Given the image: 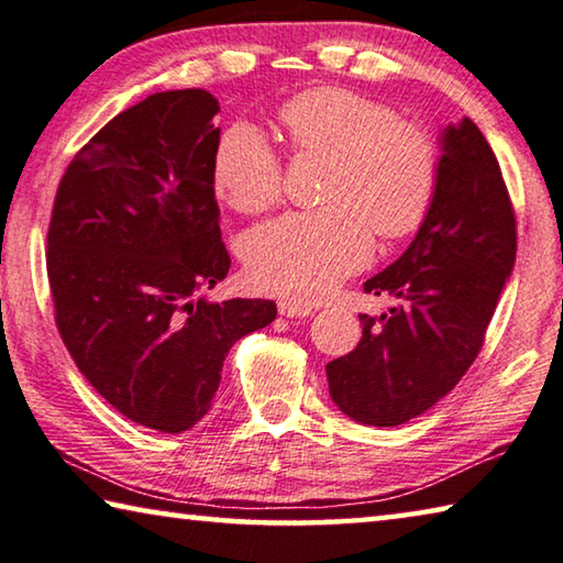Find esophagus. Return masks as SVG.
<instances>
[{
	"label": "esophagus",
	"mask_w": 563,
	"mask_h": 563,
	"mask_svg": "<svg viewBox=\"0 0 563 563\" xmlns=\"http://www.w3.org/2000/svg\"><path fill=\"white\" fill-rule=\"evenodd\" d=\"M311 311H314V309H311L309 307V303H301V301H297V299H282L279 301V314H284V317H309L311 314Z\"/></svg>",
	"instance_id": "34e87169"
}]
</instances>
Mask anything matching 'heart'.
Masks as SVG:
<instances>
[{
  "mask_svg": "<svg viewBox=\"0 0 563 563\" xmlns=\"http://www.w3.org/2000/svg\"><path fill=\"white\" fill-rule=\"evenodd\" d=\"M297 156L327 159L321 209L294 211L246 236L256 289L317 299L372 256V232L394 242L417 232L434 205L439 146L427 126L342 87H317L279 107ZM214 184L229 207L260 214L284 195V164L254 126H232L214 154Z\"/></svg>",
  "mask_w": 563,
  "mask_h": 563,
  "instance_id": "1",
  "label": "heart"
}]
</instances>
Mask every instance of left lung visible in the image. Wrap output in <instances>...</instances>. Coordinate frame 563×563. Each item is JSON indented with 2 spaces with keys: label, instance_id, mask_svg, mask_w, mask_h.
<instances>
[{
  "label": "left lung",
  "instance_id": "obj_1",
  "mask_svg": "<svg viewBox=\"0 0 563 563\" xmlns=\"http://www.w3.org/2000/svg\"><path fill=\"white\" fill-rule=\"evenodd\" d=\"M434 205L399 260L364 284L389 294L382 317L358 314L354 352L327 364L346 417L399 427L462 382L516 260V214L501 167L472 119L441 136Z\"/></svg>",
  "mask_w": 563,
  "mask_h": 563
}]
</instances>
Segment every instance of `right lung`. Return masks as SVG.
Returning a JSON list of instances; mask_svg holds the SVG:
<instances>
[{"mask_svg":"<svg viewBox=\"0 0 563 563\" xmlns=\"http://www.w3.org/2000/svg\"><path fill=\"white\" fill-rule=\"evenodd\" d=\"M219 101L146 97L74 154L47 232L54 321L85 379L146 429L181 434L211 409L239 339L272 324L269 299L211 303L229 274L214 197Z\"/></svg>","mask_w":563,"mask_h":563,"instance_id":"right-lung-1","label":"right lung"}]
</instances>
